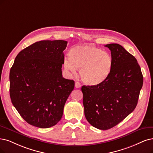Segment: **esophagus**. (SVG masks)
Listing matches in <instances>:
<instances>
[{"instance_id": "esophagus-1", "label": "esophagus", "mask_w": 153, "mask_h": 153, "mask_svg": "<svg viewBox=\"0 0 153 153\" xmlns=\"http://www.w3.org/2000/svg\"><path fill=\"white\" fill-rule=\"evenodd\" d=\"M75 87L76 88H80L81 87V84L79 82H75Z\"/></svg>"}]
</instances>
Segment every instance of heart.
Wrapping results in <instances>:
<instances>
[{
	"mask_svg": "<svg viewBox=\"0 0 153 153\" xmlns=\"http://www.w3.org/2000/svg\"><path fill=\"white\" fill-rule=\"evenodd\" d=\"M69 58L64 60L65 69L76 74L79 69L82 81L88 85L97 86L108 77L113 66L111 55L91 45H77L70 50Z\"/></svg>",
	"mask_w": 153,
	"mask_h": 153,
	"instance_id": "heart-1",
	"label": "heart"
}]
</instances>
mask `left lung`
Returning <instances> with one entry per match:
<instances>
[{
	"label": "left lung",
	"mask_w": 153,
	"mask_h": 153,
	"mask_svg": "<svg viewBox=\"0 0 153 153\" xmlns=\"http://www.w3.org/2000/svg\"><path fill=\"white\" fill-rule=\"evenodd\" d=\"M111 51L113 66L108 77L97 86H82L86 120L94 127L108 130L134 111L143 84L140 67L134 56L120 45H105Z\"/></svg>",
	"instance_id": "obj_1"
}]
</instances>
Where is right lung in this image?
Here are the masks:
<instances>
[{
	"label": "right lung",
	"instance_id": "right-lung-1",
	"mask_svg": "<svg viewBox=\"0 0 153 153\" xmlns=\"http://www.w3.org/2000/svg\"><path fill=\"white\" fill-rule=\"evenodd\" d=\"M67 42L43 40L21 50L9 74L10 97L21 117L39 128L56 125L74 81L62 77Z\"/></svg>",
	"mask_w": 153,
	"mask_h": 153
}]
</instances>
